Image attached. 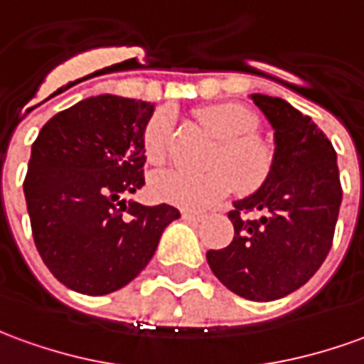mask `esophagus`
<instances>
[{
  "instance_id": "1",
  "label": "esophagus",
  "mask_w": 364,
  "mask_h": 364,
  "mask_svg": "<svg viewBox=\"0 0 364 364\" xmlns=\"http://www.w3.org/2000/svg\"><path fill=\"white\" fill-rule=\"evenodd\" d=\"M182 218H184L186 222H192V224H198V222L204 220V215L196 214V212H182Z\"/></svg>"
}]
</instances>
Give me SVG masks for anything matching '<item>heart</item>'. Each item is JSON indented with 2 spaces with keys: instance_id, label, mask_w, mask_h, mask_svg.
Wrapping results in <instances>:
<instances>
[{
  "instance_id": "obj_1",
  "label": "heart",
  "mask_w": 364,
  "mask_h": 364,
  "mask_svg": "<svg viewBox=\"0 0 364 364\" xmlns=\"http://www.w3.org/2000/svg\"><path fill=\"white\" fill-rule=\"evenodd\" d=\"M200 120L218 139L224 140L212 160L215 168L206 174H190L182 170L158 172L150 178L149 184L150 194L158 202L182 210H208L230 194L232 180L242 192H254L269 176L272 154L255 139L259 122L254 112L234 102H224L202 110ZM172 122V114L162 110L150 119L144 129V154L154 164L166 158Z\"/></svg>"
}]
</instances>
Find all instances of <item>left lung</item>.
<instances>
[{
    "mask_svg": "<svg viewBox=\"0 0 364 364\" xmlns=\"http://www.w3.org/2000/svg\"><path fill=\"white\" fill-rule=\"evenodd\" d=\"M273 129L272 170L252 196L234 202V240L210 250L208 265L230 291L275 301L311 279L333 244L343 190L337 152L311 117L287 101L254 92ZM247 211L259 218L247 220Z\"/></svg>",
    "mask_w": 364,
    "mask_h": 364,
    "instance_id": "1",
    "label": "left lung"
}]
</instances>
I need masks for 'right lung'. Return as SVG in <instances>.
I'll return each mask as SVG.
<instances>
[{
	"label": "right lung",
	"instance_id": "right-lung-1",
	"mask_svg": "<svg viewBox=\"0 0 364 364\" xmlns=\"http://www.w3.org/2000/svg\"><path fill=\"white\" fill-rule=\"evenodd\" d=\"M146 101L99 95L47 120L31 146L23 182L37 252L69 289L107 295L139 275L174 206L122 196L144 186Z\"/></svg>",
	"mask_w": 364,
	"mask_h": 364
}]
</instances>
